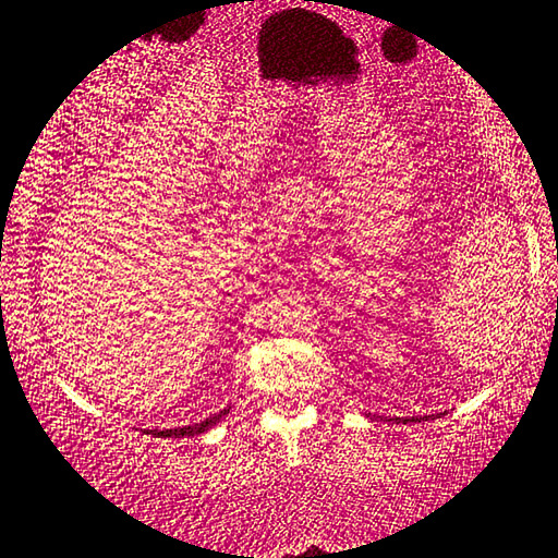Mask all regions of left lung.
I'll list each match as a JSON object with an SVG mask.
<instances>
[{
    "label": "left lung",
    "instance_id": "left-lung-1",
    "mask_svg": "<svg viewBox=\"0 0 558 558\" xmlns=\"http://www.w3.org/2000/svg\"><path fill=\"white\" fill-rule=\"evenodd\" d=\"M397 422H404L407 424V422H416V418H397Z\"/></svg>",
    "mask_w": 558,
    "mask_h": 558
}]
</instances>
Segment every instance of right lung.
Masks as SVG:
<instances>
[{
	"label": "right lung",
	"mask_w": 558,
	"mask_h": 558,
	"mask_svg": "<svg viewBox=\"0 0 558 558\" xmlns=\"http://www.w3.org/2000/svg\"><path fill=\"white\" fill-rule=\"evenodd\" d=\"M229 414V409L219 411V414L209 416L207 422L202 424H192V426H182V428H165V432H147V434H154V436H165V439H182V436H194V434H204L207 428H211L214 424L219 422V418H225Z\"/></svg>",
	"instance_id": "1"
}]
</instances>
